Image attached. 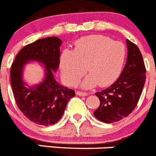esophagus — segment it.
Returning <instances> with one entry per match:
<instances>
[{"label":"esophagus","mask_w":156,"mask_h":156,"mask_svg":"<svg viewBox=\"0 0 156 156\" xmlns=\"http://www.w3.org/2000/svg\"><path fill=\"white\" fill-rule=\"evenodd\" d=\"M76 94L78 95V96H87V93H84V92H81V91H76Z\"/></svg>","instance_id":"obj_1"}]
</instances>
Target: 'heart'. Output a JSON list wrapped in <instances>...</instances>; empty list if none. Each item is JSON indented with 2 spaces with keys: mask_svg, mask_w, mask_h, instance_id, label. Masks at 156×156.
I'll return each instance as SVG.
<instances>
[{
  "mask_svg": "<svg viewBox=\"0 0 156 156\" xmlns=\"http://www.w3.org/2000/svg\"><path fill=\"white\" fill-rule=\"evenodd\" d=\"M126 48L122 42L109 37L94 35L76 41L73 50H65L60 55V66L63 79L73 86L86 72L90 73L81 85L92 88L98 84L106 87L112 84L122 72L126 58Z\"/></svg>",
  "mask_w": 156,
  "mask_h": 156,
  "instance_id": "heart-1",
  "label": "heart"
}]
</instances>
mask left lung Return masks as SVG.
I'll use <instances>...</instances> for the list:
<instances>
[{
    "label": "left lung",
    "instance_id": "1",
    "mask_svg": "<svg viewBox=\"0 0 156 156\" xmlns=\"http://www.w3.org/2000/svg\"><path fill=\"white\" fill-rule=\"evenodd\" d=\"M126 63L113 84L95 93L100 104L93 115L105 123L118 122L128 116L137 105L146 81V67L136 44L126 40Z\"/></svg>",
    "mask_w": 156,
    "mask_h": 156
}]
</instances>
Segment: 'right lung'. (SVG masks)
<instances>
[{
    "label": "right lung",
    "mask_w": 156,
    "mask_h": 156,
    "mask_svg": "<svg viewBox=\"0 0 156 156\" xmlns=\"http://www.w3.org/2000/svg\"><path fill=\"white\" fill-rule=\"evenodd\" d=\"M61 44L57 37L28 44L17 53L10 69V83L17 106L28 119L38 125L57 123L75 96L74 90L60 85L53 76L60 65ZM30 62L41 63L44 70L42 81L31 86L23 79L24 67Z\"/></svg>",
    "instance_id": "right-lung-1"
}]
</instances>
